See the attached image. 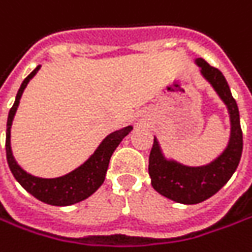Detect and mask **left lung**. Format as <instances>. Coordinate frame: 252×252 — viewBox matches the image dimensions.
<instances>
[{"label":"left lung","mask_w":252,"mask_h":252,"mask_svg":"<svg viewBox=\"0 0 252 252\" xmlns=\"http://www.w3.org/2000/svg\"><path fill=\"white\" fill-rule=\"evenodd\" d=\"M194 62L200 68L203 78L213 86L222 103L227 106L231 129L228 143L220 156L208 164L195 167L166 158L158 140L155 137L149 156L152 186L158 194L182 204H197L216 194L231 179L243 153V132L240 126L238 106L224 75L217 68L210 66L201 58H197Z\"/></svg>","instance_id":"left-lung-1"}]
</instances>
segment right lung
<instances>
[{
	"instance_id": "add662e5",
	"label": "right lung",
	"mask_w": 252,
	"mask_h": 252,
	"mask_svg": "<svg viewBox=\"0 0 252 252\" xmlns=\"http://www.w3.org/2000/svg\"><path fill=\"white\" fill-rule=\"evenodd\" d=\"M39 69H41V65H38L24 79V82L21 83L18 94L15 96V102L8 113L5 140L6 161H8V166L12 171L15 180L35 198H38L42 203L51 204V206H72L75 203H79L85 198L91 197L103 184L107 166H109V160L120 142L132 132L133 126H126L123 129L115 130L110 134H107L102 140V143L97 146V149L94 150L91 158L79 167L72 170L65 176L55 177V179H42V177H36V176L27 173L17 163V160L12 155L11 126H12V120H14V116H15L17 109L19 106V100L24 94V89L27 88V85L30 83V81L36 75V72Z\"/></svg>"
}]
</instances>
